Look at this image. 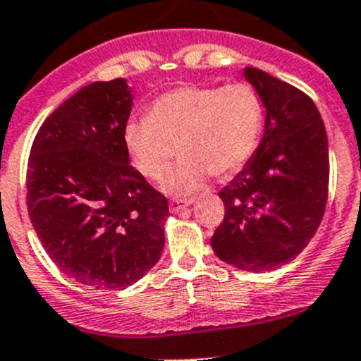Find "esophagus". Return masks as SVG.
<instances>
[{
    "instance_id": "obj_1",
    "label": "esophagus",
    "mask_w": 361,
    "mask_h": 361,
    "mask_svg": "<svg viewBox=\"0 0 361 361\" xmlns=\"http://www.w3.org/2000/svg\"><path fill=\"white\" fill-rule=\"evenodd\" d=\"M192 202H194V197H188V199H171L169 201V209L173 213H178L181 212L183 208H187V206H190Z\"/></svg>"
}]
</instances>
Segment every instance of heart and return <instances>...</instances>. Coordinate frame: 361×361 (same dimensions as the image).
<instances>
[{"mask_svg": "<svg viewBox=\"0 0 361 361\" xmlns=\"http://www.w3.org/2000/svg\"><path fill=\"white\" fill-rule=\"evenodd\" d=\"M264 104L252 84H183L153 100L145 120L128 121L125 148L148 180L169 176L176 155L183 160L171 176L173 194H188L209 174L229 176L257 149Z\"/></svg>", "mask_w": 361, "mask_h": 361, "instance_id": "heart-1", "label": "heart"}]
</instances>
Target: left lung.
<instances>
[{
    "label": "left lung",
    "instance_id": "1",
    "mask_svg": "<svg viewBox=\"0 0 361 361\" xmlns=\"http://www.w3.org/2000/svg\"><path fill=\"white\" fill-rule=\"evenodd\" d=\"M245 77L264 104L266 128L247 166L219 192L226 215L212 248L227 264L269 271L293 261L316 234L328 201L330 153L307 93L252 66Z\"/></svg>",
    "mask_w": 361,
    "mask_h": 361
}]
</instances>
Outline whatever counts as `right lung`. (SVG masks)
Masks as SVG:
<instances>
[{
	"label": "right lung",
	"mask_w": 361,
	"mask_h": 361,
	"mask_svg": "<svg viewBox=\"0 0 361 361\" xmlns=\"http://www.w3.org/2000/svg\"><path fill=\"white\" fill-rule=\"evenodd\" d=\"M132 109L125 79L92 82L38 128L26 204L42 247L63 274L97 289H125L162 255L166 195L128 159Z\"/></svg>",
	"instance_id": "obj_1"
}]
</instances>
